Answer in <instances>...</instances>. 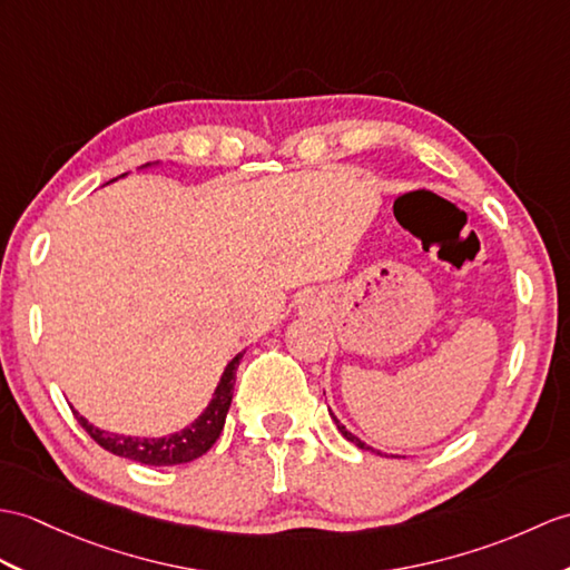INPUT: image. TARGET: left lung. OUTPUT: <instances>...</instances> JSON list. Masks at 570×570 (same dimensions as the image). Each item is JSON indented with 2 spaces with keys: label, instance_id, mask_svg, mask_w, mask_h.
<instances>
[{
  "label": "left lung",
  "instance_id": "obj_1",
  "mask_svg": "<svg viewBox=\"0 0 570 570\" xmlns=\"http://www.w3.org/2000/svg\"><path fill=\"white\" fill-rule=\"evenodd\" d=\"M333 420H335V425H337V430L342 432V436H345V440H350L352 444H356V446H360V449H364V452H366V449H368V452H372V446H366V444L360 440V436H354V434H352V432H350L345 425H342V422H340L335 415H333Z\"/></svg>",
  "mask_w": 570,
  "mask_h": 570
}]
</instances>
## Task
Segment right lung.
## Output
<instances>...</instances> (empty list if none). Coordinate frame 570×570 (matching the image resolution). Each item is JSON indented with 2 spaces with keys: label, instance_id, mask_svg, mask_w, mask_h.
Instances as JSON below:
<instances>
[{
  "label": "right lung",
  "instance_id": "obj_1",
  "mask_svg": "<svg viewBox=\"0 0 570 570\" xmlns=\"http://www.w3.org/2000/svg\"><path fill=\"white\" fill-rule=\"evenodd\" d=\"M240 360H243V354H237L235 360L225 366L218 389L214 393V401H210V405L206 407V413L198 417L194 425H189L187 430H181L177 434L157 436V440H140V436L111 434V432H104L95 425H89V422L79 413H75V410L72 413H75L79 425L85 428V432L99 446H104L106 452L130 459V461H138V464H145V466L187 464V461L204 456L220 436L223 425H225V415H228V407L233 401V383H235V372H237V364H240Z\"/></svg>",
  "mask_w": 570,
  "mask_h": 570
}]
</instances>
